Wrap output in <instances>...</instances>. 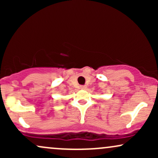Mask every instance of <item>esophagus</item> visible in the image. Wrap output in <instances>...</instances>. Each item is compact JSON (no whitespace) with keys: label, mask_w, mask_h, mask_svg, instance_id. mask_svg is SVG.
<instances>
[{"label":"esophagus","mask_w":158,"mask_h":158,"mask_svg":"<svg viewBox=\"0 0 158 158\" xmlns=\"http://www.w3.org/2000/svg\"><path fill=\"white\" fill-rule=\"evenodd\" d=\"M86 88H87V87L85 86V85H81V86H80V89H81V90L86 89Z\"/></svg>","instance_id":"esophagus-1"}]
</instances>
